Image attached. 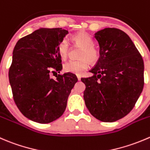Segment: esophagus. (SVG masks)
<instances>
[{
	"instance_id": "obj_1",
	"label": "esophagus",
	"mask_w": 150,
	"mask_h": 150,
	"mask_svg": "<svg viewBox=\"0 0 150 150\" xmlns=\"http://www.w3.org/2000/svg\"><path fill=\"white\" fill-rule=\"evenodd\" d=\"M76 76H77V78H78V81H81V75H79V74H77Z\"/></svg>"
}]
</instances>
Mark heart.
I'll return each instance as SVG.
<instances>
[{
	"mask_svg": "<svg viewBox=\"0 0 150 150\" xmlns=\"http://www.w3.org/2000/svg\"><path fill=\"white\" fill-rule=\"evenodd\" d=\"M72 41L76 45L82 47L78 60H70L64 64V71L74 74H81L89 66V62H96L99 59L98 50L93 45L94 41L91 36L86 32L81 31L72 36ZM58 53L61 59H66L69 55V47L66 40H62L58 45Z\"/></svg>",
	"mask_w": 150,
	"mask_h": 150,
	"instance_id": "heart-1",
	"label": "heart"
}]
</instances>
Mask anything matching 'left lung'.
<instances>
[{
    "label": "left lung",
    "instance_id": "left-lung-1",
    "mask_svg": "<svg viewBox=\"0 0 150 150\" xmlns=\"http://www.w3.org/2000/svg\"><path fill=\"white\" fill-rule=\"evenodd\" d=\"M100 58L86 85L83 98L91 115L113 122L128 114L143 90L144 61L128 35L106 28L94 33Z\"/></svg>",
    "mask_w": 150,
    "mask_h": 150
}]
</instances>
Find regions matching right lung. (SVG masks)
I'll use <instances>...</instances> for the list:
<instances>
[{
    "mask_svg": "<svg viewBox=\"0 0 150 150\" xmlns=\"http://www.w3.org/2000/svg\"><path fill=\"white\" fill-rule=\"evenodd\" d=\"M68 33L61 28H41L18 40L13 50L8 71L13 98L22 114L36 122L46 124L59 118L78 81L69 72L55 79L50 76L62 69L57 47Z\"/></svg>",
    "mask_w": 150,
    "mask_h": 150,
    "instance_id": "right-lung-1",
    "label": "right lung"
}]
</instances>
